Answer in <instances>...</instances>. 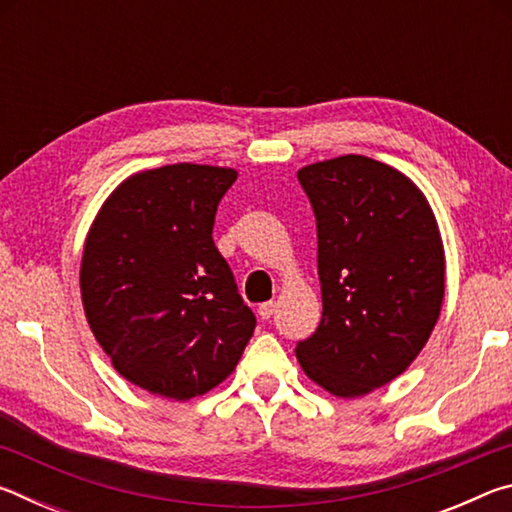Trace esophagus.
<instances>
[{
  "label": "esophagus",
  "instance_id": "1",
  "mask_svg": "<svg viewBox=\"0 0 512 512\" xmlns=\"http://www.w3.org/2000/svg\"><path fill=\"white\" fill-rule=\"evenodd\" d=\"M257 314H259V318H262V320H268V318L275 314V302H264V305H259Z\"/></svg>",
  "mask_w": 512,
  "mask_h": 512
}]
</instances>
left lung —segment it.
<instances>
[{
    "label": "left lung",
    "instance_id": "1",
    "mask_svg": "<svg viewBox=\"0 0 512 512\" xmlns=\"http://www.w3.org/2000/svg\"><path fill=\"white\" fill-rule=\"evenodd\" d=\"M323 318L296 357L336 397H363L411 366L438 323L445 248L418 185L366 155L307 164Z\"/></svg>",
    "mask_w": 512,
    "mask_h": 512
}]
</instances>
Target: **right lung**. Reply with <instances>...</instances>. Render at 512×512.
I'll list each match as a JSON object with an SVG mask.
<instances>
[{
  "mask_svg": "<svg viewBox=\"0 0 512 512\" xmlns=\"http://www.w3.org/2000/svg\"><path fill=\"white\" fill-rule=\"evenodd\" d=\"M230 167L178 162L137 171L94 216L81 298L94 339L131 384L169 400L205 395L232 375L255 316L214 246Z\"/></svg>",
  "mask_w": 512,
  "mask_h": 512,
  "instance_id": "right-lung-1",
  "label": "right lung"
}]
</instances>
